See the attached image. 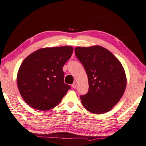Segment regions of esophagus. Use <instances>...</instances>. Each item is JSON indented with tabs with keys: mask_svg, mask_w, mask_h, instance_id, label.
Returning <instances> with one entry per match:
<instances>
[{
	"mask_svg": "<svg viewBox=\"0 0 146 146\" xmlns=\"http://www.w3.org/2000/svg\"><path fill=\"white\" fill-rule=\"evenodd\" d=\"M76 86H77V83L75 81V82H74V83L72 85V87L73 88H76Z\"/></svg>",
	"mask_w": 146,
	"mask_h": 146,
	"instance_id": "1",
	"label": "esophagus"
}]
</instances>
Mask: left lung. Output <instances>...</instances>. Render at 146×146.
Segmentation results:
<instances>
[{
  "label": "left lung",
  "mask_w": 146,
  "mask_h": 146,
  "mask_svg": "<svg viewBox=\"0 0 146 146\" xmlns=\"http://www.w3.org/2000/svg\"><path fill=\"white\" fill-rule=\"evenodd\" d=\"M77 58L88 76V93L81 96L83 106L91 113L102 114L115 106L126 87V76L119 60L101 46L75 48Z\"/></svg>",
  "instance_id": "left-lung-1"
}]
</instances>
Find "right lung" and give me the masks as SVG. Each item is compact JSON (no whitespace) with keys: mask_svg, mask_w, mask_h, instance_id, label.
Returning a JSON list of instances; mask_svg holds the SVG:
<instances>
[{"mask_svg":"<svg viewBox=\"0 0 146 146\" xmlns=\"http://www.w3.org/2000/svg\"><path fill=\"white\" fill-rule=\"evenodd\" d=\"M72 52L71 46L42 48L22 61L17 74V85L28 105L45 111L60 103L70 88L64 83L63 67Z\"/></svg>","mask_w":146,"mask_h":146,"instance_id":"1","label":"right lung"}]
</instances>
